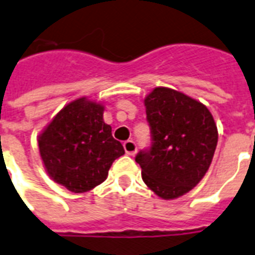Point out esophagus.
I'll return each instance as SVG.
<instances>
[{"label": "esophagus", "mask_w": 255, "mask_h": 255, "mask_svg": "<svg viewBox=\"0 0 255 255\" xmlns=\"http://www.w3.org/2000/svg\"><path fill=\"white\" fill-rule=\"evenodd\" d=\"M123 147H124V151H126V153L129 156H133L136 153V151H137V147H136L135 141H132V140H127V141H124Z\"/></svg>", "instance_id": "esophagus-1"}]
</instances>
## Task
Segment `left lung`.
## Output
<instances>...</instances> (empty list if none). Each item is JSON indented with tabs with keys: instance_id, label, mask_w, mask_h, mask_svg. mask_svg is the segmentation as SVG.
Returning a JSON list of instances; mask_svg holds the SVG:
<instances>
[{
	"instance_id": "8db88e82",
	"label": "left lung",
	"mask_w": 255,
	"mask_h": 255,
	"mask_svg": "<svg viewBox=\"0 0 255 255\" xmlns=\"http://www.w3.org/2000/svg\"><path fill=\"white\" fill-rule=\"evenodd\" d=\"M144 106L152 145L135 159L143 181L163 200L181 197L209 169L217 147V126L206 106L172 88H153Z\"/></svg>"
}]
</instances>
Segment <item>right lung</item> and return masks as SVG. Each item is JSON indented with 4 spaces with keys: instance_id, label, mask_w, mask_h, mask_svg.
I'll list each match as a JSON object with an SVG mask.
<instances>
[{
    "instance_id": "1",
    "label": "right lung",
    "mask_w": 255,
    "mask_h": 255,
    "mask_svg": "<svg viewBox=\"0 0 255 255\" xmlns=\"http://www.w3.org/2000/svg\"><path fill=\"white\" fill-rule=\"evenodd\" d=\"M104 106L86 96L70 102L38 136L46 172L73 193H85L107 178L108 170L124 155L120 141L104 123Z\"/></svg>"
}]
</instances>
